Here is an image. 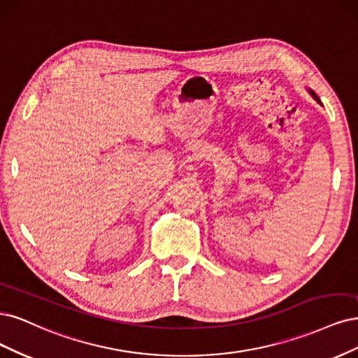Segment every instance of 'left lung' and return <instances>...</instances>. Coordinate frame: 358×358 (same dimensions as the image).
I'll list each match as a JSON object with an SVG mask.
<instances>
[{
  "label": "left lung",
  "instance_id": "obj_1",
  "mask_svg": "<svg viewBox=\"0 0 358 358\" xmlns=\"http://www.w3.org/2000/svg\"><path fill=\"white\" fill-rule=\"evenodd\" d=\"M306 90L309 92V95H310V96H313V98H314V99H315V101H317V102L320 103V106H322V103H321V101H320V98H318V95L315 94V92H314L313 89H310V87H306Z\"/></svg>",
  "mask_w": 358,
  "mask_h": 358
}]
</instances>
